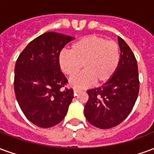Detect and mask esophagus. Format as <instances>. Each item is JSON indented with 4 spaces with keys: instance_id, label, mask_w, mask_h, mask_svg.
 <instances>
[{
    "instance_id": "1",
    "label": "esophagus",
    "mask_w": 154,
    "mask_h": 154,
    "mask_svg": "<svg viewBox=\"0 0 154 154\" xmlns=\"http://www.w3.org/2000/svg\"><path fill=\"white\" fill-rule=\"evenodd\" d=\"M73 91H74V94H75V95H77V94L80 93L81 90H79V89H76V88H75V89L73 90Z\"/></svg>"
}]
</instances>
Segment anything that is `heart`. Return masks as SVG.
<instances>
[{"label":"heart","mask_w":154,"mask_h":154,"mask_svg":"<svg viewBox=\"0 0 154 154\" xmlns=\"http://www.w3.org/2000/svg\"><path fill=\"white\" fill-rule=\"evenodd\" d=\"M120 51L119 44L96 35H89L76 41L71 51H63L58 56L61 70L68 77H73L82 68L85 72L72 77L70 84L84 88L96 82L103 84L111 79L119 67Z\"/></svg>","instance_id":"1"}]
</instances>
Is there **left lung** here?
<instances>
[{
  "mask_svg": "<svg viewBox=\"0 0 154 154\" xmlns=\"http://www.w3.org/2000/svg\"><path fill=\"white\" fill-rule=\"evenodd\" d=\"M120 61L116 73L101 87L87 91L84 109L87 119L100 129H110L124 121L131 112L139 91L138 64L125 41L118 37Z\"/></svg>",
  "mask_w": 154,
  "mask_h": 154,
  "instance_id": "8db88e82",
  "label": "left lung"
}]
</instances>
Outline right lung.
Returning a JSON list of instances; mask_svg holds the SVG:
<instances>
[{
    "label": "right lung",
    "instance_id": "add662e5",
    "mask_svg": "<svg viewBox=\"0 0 154 154\" xmlns=\"http://www.w3.org/2000/svg\"><path fill=\"white\" fill-rule=\"evenodd\" d=\"M73 37L47 32L22 51L15 67V97L27 119L41 128L60 123L67 115L73 90L61 72L58 56Z\"/></svg>",
    "mask_w": 154,
    "mask_h": 154
}]
</instances>
